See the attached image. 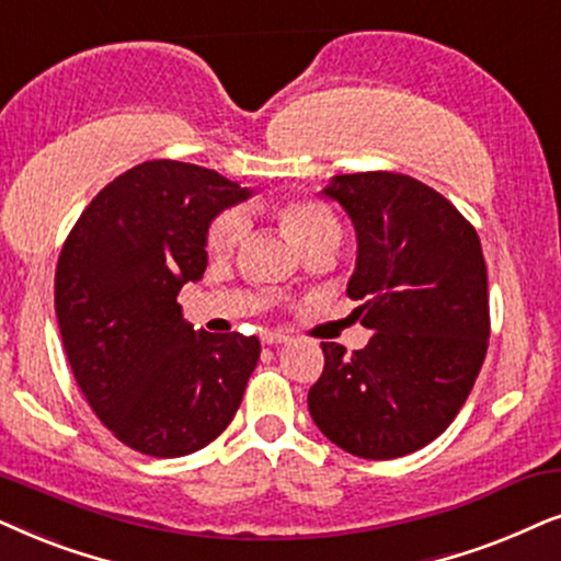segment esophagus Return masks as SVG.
Masks as SVG:
<instances>
[{
    "label": "esophagus",
    "mask_w": 561,
    "mask_h": 561,
    "mask_svg": "<svg viewBox=\"0 0 561 561\" xmlns=\"http://www.w3.org/2000/svg\"><path fill=\"white\" fill-rule=\"evenodd\" d=\"M261 342L268 344V346L285 344L287 336H285V333H282V331H264V333H261Z\"/></svg>",
    "instance_id": "34e87169"
}]
</instances>
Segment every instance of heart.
<instances>
[{
    "label": "heart",
    "instance_id": "1",
    "mask_svg": "<svg viewBox=\"0 0 561 561\" xmlns=\"http://www.w3.org/2000/svg\"><path fill=\"white\" fill-rule=\"evenodd\" d=\"M276 217L308 253L323 245H336L339 232H342L333 209L318 198H289L276 209ZM245 228V215L240 209H228L211 219L207 230V248L211 256L230 259L238 251Z\"/></svg>",
    "mask_w": 561,
    "mask_h": 561
}]
</instances>
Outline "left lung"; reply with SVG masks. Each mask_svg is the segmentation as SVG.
I'll return each instance as SVG.
<instances>
[{
    "label": "left lung",
    "mask_w": 561,
    "mask_h": 561,
    "mask_svg": "<svg viewBox=\"0 0 561 561\" xmlns=\"http://www.w3.org/2000/svg\"><path fill=\"white\" fill-rule=\"evenodd\" d=\"M323 194L357 232L346 295L373 331L346 354L323 342L308 393L318 430L352 456L388 460L443 435L469 399L489 346L486 264L473 225L403 173L333 175Z\"/></svg>",
    "instance_id": "obj_1"
}]
</instances>
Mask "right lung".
<instances>
[{"label": "right lung", "mask_w": 561, "mask_h": 561, "mask_svg": "<svg viewBox=\"0 0 561 561\" xmlns=\"http://www.w3.org/2000/svg\"><path fill=\"white\" fill-rule=\"evenodd\" d=\"M248 196L217 170L141 162L92 198L61 248L64 352L98 420L131 450H202L243 401L261 342L194 331L175 297L207 268L211 219Z\"/></svg>", "instance_id": "right-lung-1"}]
</instances>
